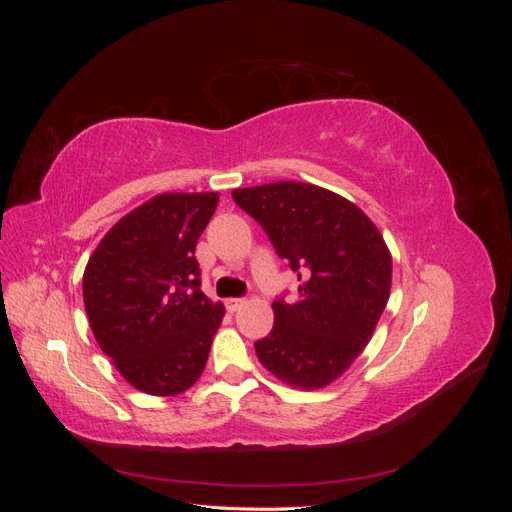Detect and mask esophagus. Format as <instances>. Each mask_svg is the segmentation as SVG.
Listing matches in <instances>:
<instances>
[{
    "label": "esophagus",
    "instance_id": "esophagus-1",
    "mask_svg": "<svg viewBox=\"0 0 512 512\" xmlns=\"http://www.w3.org/2000/svg\"><path fill=\"white\" fill-rule=\"evenodd\" d=\"M243 299H226V309H228V312L230 314H235L237 312V309H241L243 307Z\"/></svg>",
    "mask_w": 512,
    "mask_h": 512
}]
</instances>
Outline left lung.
I'll return each mask as SVG.
<instances>
[{"mask_svg":"<svg viewBox=\"0 0 512 512\" xmlns=\"http://www.w3.org/2000/svg\"><path fill=\"white\" fill-rule=\"evenodd\" d=\"M299 273V297L273 301L258 361L292 389L318 391L363 352L391 294L393 258L378 226L348 198L314 183L275 181L232 190Z\"/></svg>","mask_w":512,"mask_h":512,"instance_id":"1","label":"left lung"}]
</instances>
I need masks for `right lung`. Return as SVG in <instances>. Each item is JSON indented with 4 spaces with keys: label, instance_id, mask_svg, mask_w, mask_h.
I'll return each mask as SVG.
<instances>
[{
    "label": "right lung",
    "instance_id": "1",
    "mask_svg": "<svg viewBox=\"0 0 512 512\" xmlns=\"http://www.w3.org/2000/svg\"><path fill=\"white\" fill-rule=\"evenodd\" d=\"M218 192H164L106 232L83 273L91 333L119 374L147 395L188 391L226 309L200 290L196 243Z\"/></svg>",
    "mask_w": 512,
    "mask_h": 512
}]
</instances>
